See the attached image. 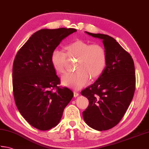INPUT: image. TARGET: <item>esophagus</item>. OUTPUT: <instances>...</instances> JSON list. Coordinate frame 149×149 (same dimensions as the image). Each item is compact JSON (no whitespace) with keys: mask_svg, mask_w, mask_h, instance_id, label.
Returning a JSON list of instances; mask_svg holds the SVG:
<instances>
[{"mask_svg":"<svg viewBox=\"0 0 149 149\" xmlns=\"http://www.w3.org/2000/svg\"><path fill=\"white\" fill-rule=\"evenodd\" d=\"M78 96H79V93H78V92L74 91V97H77Z\"/></svg>","mask_w":149,"mask_h":149,"instance_id":"1","label":"esophagus"}]
</instances>
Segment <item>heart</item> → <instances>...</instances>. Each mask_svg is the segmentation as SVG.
<instances>
[{
  "label": "heart",
  "instance_id": "1",
  "mask_svg": "<svg viewBox=\"0 0 149 149\" xmlns=\"http://www.w3.org/2000/svg\"><path fill=\"white\" fill-rule=\"evenodd\" d=\"M66 53L60 49L52 52L50 61L53 68L59 73L65 72L67 56L77 58L73 72L61 77L63 86L78 90L86 85L90 77L95 79L104 71L107 63L105 49L99 44H90L82 40H77L65 47Z\"/></svg>",
  "mask_w": 149,
  "mask_h": 149
}]
</instances>
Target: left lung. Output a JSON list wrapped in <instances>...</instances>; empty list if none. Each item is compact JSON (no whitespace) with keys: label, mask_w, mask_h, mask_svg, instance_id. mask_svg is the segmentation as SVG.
<instances>
[{"label":"left lung","mask_w":149,"mask_h":149,"mask_svg":"<svg viewBox=\"0 0 149 149\" xmlns=\"http://www.w3.org/2000/svg\"><path fill=\"white\" fill-rule=\"evenodd\" d=\"M85 32L102 41L107 63L98 79L81 92L89 100L83 118L95 130H107L118 124L133 99L135 67L130 54L114 38L102 33Z\"/></svg>","instance_id":"left-lung-1"}]
</instances>
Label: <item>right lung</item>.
Returning <instances> with one entry per match:
<instances>
[{"mask_svg":"<svg viewBox=\"0 0 149 149\" xmlns=\"http://www.w3.org/2000/svg\"><path fill=\"white\" fill-rule=\"evenodd\" d=\"M74 29H41L31 36L18 52L13 65V91L17 107L36 128L47 130L58 125L64 109L73 97L51 64L52 52ZM55 88L56 91L53 90Z\"/></svg>","mask_w":149,"mask_h":149,"instance_id":"1","label":"right lung"}]
</instances>
